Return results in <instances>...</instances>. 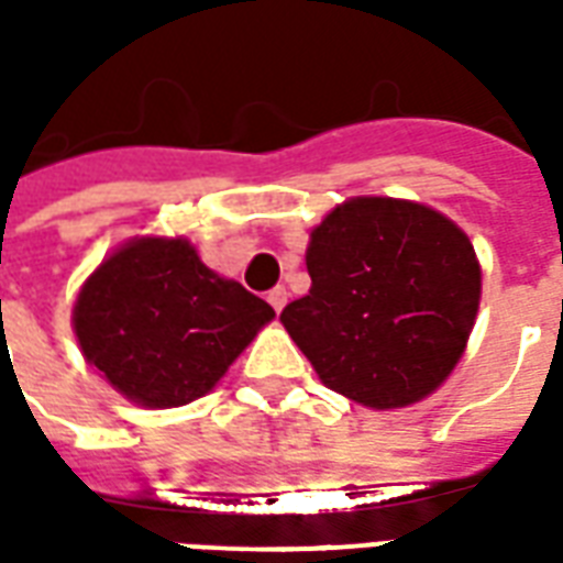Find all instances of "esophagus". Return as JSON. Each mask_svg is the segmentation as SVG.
I'll use <instances>...</instances> for the list:
<instances>
[{
  "label": "esophagus",
  "mask_w": 563,
  "mask_h": 563,
  "mask_svg": "<svg viewBox=\"0 0 563 563\" xmlns=\"http://www.w3.org/2000/svg\"><path fill=\"white\" fill-rule=\"evenodd\" d=\"M266 300H269V306H273L275 312H282L285 306H288V290L285 288H273L269 294H266Z\"/></svg>",
  "instance_id": "1"
}]
</instances>
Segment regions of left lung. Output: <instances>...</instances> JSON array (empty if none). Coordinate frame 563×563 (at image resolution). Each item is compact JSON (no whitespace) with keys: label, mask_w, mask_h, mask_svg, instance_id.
I'll use <instances>...</instances> for the list:
<instances>
[{"label":"left lung","mask_w":563,"mask_h":563,"mask_svg":"<svg viewBox=\"0 0 563 563\" xmlns=\"http://www.w3.org/2000/svg\"><path fill=\"white\" fill-rule=\"evenodd\" d=\"M312 288L282 324L327 388L373 409L428 397L464 354L482 273L440 211L357 197L327 214L306 251Z\"/></svg>","instance_id":"8db88e82"}]
</instances>
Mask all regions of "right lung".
Masks as SVG:
<instances>
[{"label": "right lung", "instance_id": "1", "mask_svg": "<svg viewBox=\"0 0 563 563\" xmlns=\"http://www.w3.org/2000/svg\"><path fill=\"white\" fill-rule=\"evenodd\" d=\"M273 318L269 302L211 273L185 239H139L84 282L75 336L111 388L169 409L209 394Z\"/></svg>", "mask_w": 563, "mask_h": 563}]
</instances>
